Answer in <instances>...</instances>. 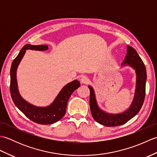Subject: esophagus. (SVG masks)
Returning <instances> with one entry per match:
<instances>
[{"label": "esophagus", "instance_id": "1", "mask_svg": "<svg viewBox=\"0 0 157 157\" xmlns=\"http://www.w3.org/2000/svg\"><path fill=\"white\" fill-rule=\"evenodd\" d=\"M80 82L82 84H87L89 82V79L87 78V77L84 75V76H82V78L80 79Z\"/></svg>", "mask_w": 157, "mask_h": 157}]
</instances>
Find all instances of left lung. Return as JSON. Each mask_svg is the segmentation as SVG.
<instances>
[{
  "label": "left lung",
  "mask_w": 157,
  "mask_h": 157,
  "mask_svg": "<svg viewBox=\"0 0 157 157\" xmlns=\"http://www.w3.org/2000/svg\"><path fill=\"white\" fill-rule=\"evenodd\" d=\"M121 65L131 66L136 70V88L134 98L127 111L118 114H110L102 111L96 102L94 90L92 86H88L90 92V107L93 118L100 124L107 127L121 125L128 122L138 114L144 101L146 82V67L137 51L132 46H127V55Z\"/></svg>",
  "instance_id": "8db88e82"
}]
</instances>
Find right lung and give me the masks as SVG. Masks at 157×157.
I'll list each match as a JSON object with an SVG mask.
<instances>
[{
    "label": "right lung",
    "instance_id": "add662e5",
    "mask_svg": "<svg viewBox=\"0 0 157 157\" xmlns=\"http://www.w3.org/2000/svg\"><path fill=\"white\" fill-rule=\"evenodd\" d=\"M47 45L26 44L21 49L19 55L13 60L11 67V83L10 92L14 104L28 119L38 124L49 125L59 121L63 117L66 112L68 100L72 93L80 86V83L74 80L65 85L59 93L51 105L44 107L36 106L29 104L19 94L17 82V69L21 61L26 50L46 51Z\"/></svg>",
    "mask_w": 157,
    "mask_h": 157
}]
</instances>
